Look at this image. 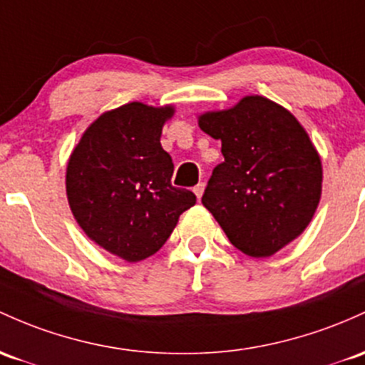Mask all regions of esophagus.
I'll list each match as a JSON object with an SVG mask.
<instances>
[{"label":"esophagus","mask_w":365,"mask_h":365,"mask_svg":"<svg viewBox=\"0 0 365 365\" xmlns=\"http://www.w3.org/2000/svg\"><path fill=\"white\" fill-rule=\"evenodd\" d=\"M204 187H206V185H204L202 182H199L197 185L194 187V194L197 195V199H201V197H202V194H204Z\"/></svg>","instance_id":"esophagus-1"}]
</instances>
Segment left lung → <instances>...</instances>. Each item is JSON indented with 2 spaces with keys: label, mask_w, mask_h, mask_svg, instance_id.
<instances>
[{
  "label": "left lung",
  "mask_w": 365,
  "mask_h": 365,
  "mask_svg": "<svg viewBox=\"0 0 365 365\" xmlns=\"http://www.w3.org/2000/svg\"><path fill=\"white\" fill-rule=\"evenodd\" d=\"M222 140L202 204L244 255L267 258L303 234L322 194V161L305 128L282 106L247 95L197 115Z\"/></svg>",
  "instance_id": "1"
}]
</instances>
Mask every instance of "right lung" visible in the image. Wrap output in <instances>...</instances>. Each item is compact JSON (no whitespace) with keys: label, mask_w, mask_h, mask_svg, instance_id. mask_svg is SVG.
<instances>
[{"label":"right lung","mask_w":365,"mask_h":365,"mask_svg":"<svg viewBox=\"0 0 365 365\" xmlns=\"http://www.w3.org/2000/svg\"><path fill=\"white\" fill-rule=\"evenodd\" d=\"M175 106L130 102L100 114L72 150L66 192L78 225L102 250L130 263L158 253L195 204L171 185L173 161L161 147Z\"/></svg>","instance_id":"add662e5"}]
</instances>
